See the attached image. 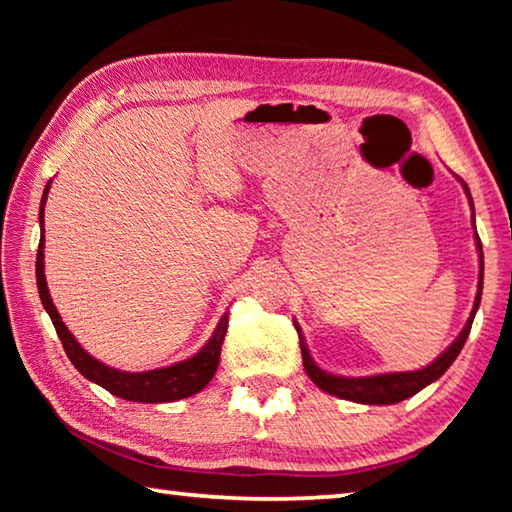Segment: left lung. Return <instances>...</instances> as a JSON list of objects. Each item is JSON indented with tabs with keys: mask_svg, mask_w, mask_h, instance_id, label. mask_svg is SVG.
<instances>
[{
	"mask_svg": "<svg viewBox=\"0 0 512 512\" xmlns=\"http://www.w3.org/2000/svg\"><path fill=\"white\" fill-rule=\"evenodd\" d=\"M465 192H467V187H465ZM467 196H470V192H467ZM470 203H472V198H470ZM476 246H479V255H481V275H479V291H476L472 316H470V320H467L463 332L458 334V339L449 345V348L440 354V357L433 361L431 366L415 370V372H388V375H375V377H357V379L336 377V375H329V372H325V370H320L316 363L311 361L307 345L300 336L302 366H305L309 379L314 381L318 388H323L325 393L341 397V400L359 402V404H397V402L406 400V397L420 393L424 386L431 384V381H436L449 366H452L454 359L458 357V352L463 350L467 334H470V329H472L474 314H476V309H479L481 289H483V250H481L479 237H476ZM296 329H298V325H296ZM298 334H300V329H298Z\"/></svg>",
	"mask_w": 512,
	"mask_h": 512,
	"instance_id": "left-lung-1",
	"label": "left lung"
}]
</instances>
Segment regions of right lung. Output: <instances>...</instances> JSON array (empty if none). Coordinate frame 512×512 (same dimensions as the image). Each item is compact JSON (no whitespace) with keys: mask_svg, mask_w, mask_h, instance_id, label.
<instances>
[{"mask_svg":"<svg viewBox=\"0 0 512 512\" xmlns=\"http://www.w3.org/2000/svg\"><path fill=\"white\" fill-rule=\"evenodd\" d=\"M49 185L45 189V196H42V207H40V223H45V201H47ZM45 239H40L38 244V257H36V280H38V291L40 300L45 305L47 314L51 316V323H54L58 339L63 343L69 361L74 363V368L81 372L83 377H88L94 384H99L110 391L112 395L121 397V400L128 402H176L183 400V397L194 395L210 384L214 377L216 366H219L221 357V343L225 339V332H228V314L221 318L219 327H216L214 336L205 348L194 354L192 359L173 363L169 368L160 370H149V372H121L115 368L103 366L101 361L92 359L88 352H85L69 329L65 327L63 320H60L54 302L49 298L47 280H45V255H42V244Z\"/></svg>","mask_w":512,"mask_h":512,"instance_id":"add662e5","label":"right lung"}]
</instances>
